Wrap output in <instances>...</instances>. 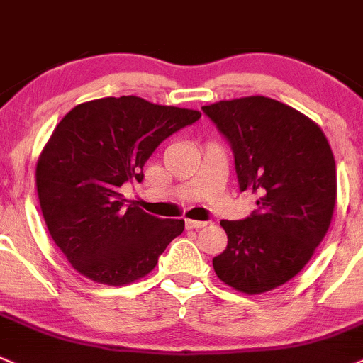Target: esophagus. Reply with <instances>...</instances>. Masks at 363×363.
Segmentation results:
<instances>
[{
    "label": "esophagus",
    "mask_w": 363,
    "mask_h": 363,
    "mask_svg": "<svg viewBox=\"0 0 363 363\" xmlns=\"http://www.w3.org/2000/svg\"><path fill=\"white\" fill-rule=\"evenodd\" d=\"M208 222H199V220H185V227L186 229H203V227H206Z\"/></svg>",
    "instance_id": "1"
}]
</instances>
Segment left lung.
Wrapping results in <instances>:
<instances>
[{"label": "left lung", "instance_id": "8db88e82", "mask_svg": "<svg viewBox=\"0 0 363 363\" xmlns=\"http://www.w3.org/2000/svg\"><path fill=\"white\" fill-rule=\"evenodd\" d=\"M203 111L233 148L239 190L259 196L245 220L220 222L227 248L213 269L239 292H269L302 271L330 227L337 197L330 145L311 118L264 96Z\"/></svg>", "mask_w": 363, "mask_h": 363}]
</instances>
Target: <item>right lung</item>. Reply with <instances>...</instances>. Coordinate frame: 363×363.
<instances>
[{
	"mask_svg": "<svg viewBox=\"0 0 363 363\" xmlns=\"http://www.w3.org/2000/svg\"><path fill=\"white\" fill-rule=\"evenodd\" d=\"M199 118L197 110L122 96L78 104L59 122L36 164V190L48 233L82 276L129 285L183 233V220L125 208L121 186L143 180L155 148Z\"/></svg>",
	"mask_w": 363,
	"mask_h": 363,
	"instance_id": "obj_1",
	"label": "right lung"
}]
</instances>
